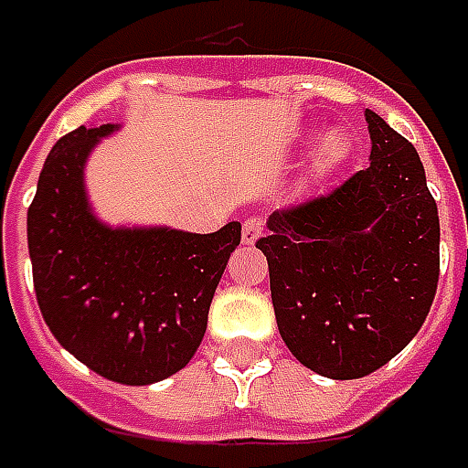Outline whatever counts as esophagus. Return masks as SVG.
Instances as JSON below:
<instances>
[{
    "label": "esophagus",
    "mask_w": 468,
    "mask_h": 468,
    "mask_svg": "<svg viewBox=\"0 0 468 468\" xmlns=\"http://www.w3.org/2000/svg\"><path fill=\"white\" fill-rule=\"evenodd\" d=\"M262 235V218L261 216H250L243 223V243L252 245L258 238Z\"/></svg>",
    "instance_id": "obj_1"
}]
</instances>
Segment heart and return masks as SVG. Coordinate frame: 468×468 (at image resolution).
I'll return each mask as SVG.
<instances>
[{"label": "heart", "instance_id": "1", "mask_svg": "<svg viewBox=\"0 0 468 468\" xmlns=\"http://www.w3.org/2000/svg\"><path fill=\"white\" fill-rule=\"evenodd\" d=\"M342 155H345V144H342V138L337 136V133H332V136L324 138L320 144V148H317V154H314L313 161V171L317 173V176L332 171V168L342 161Z\"/></svg>", "mask_w": 468, "mask_h": 468}]
</instances>
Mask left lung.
Returning <instances> with one entry per match:
<instances>
[{
    "label": "left lung",
    "mask_w": 468,
    "mask_h": 468,
    "mask_svg": "<svg viewBox=\"0 0 468 468\" xmlns=\"http://www.w3.org/2000/svg\"><path fill=\"white\" fill-rule=\"evenodd\" d=\"M365 171L275 210L261 238L287 349L330 379L377 372L421 330L439 282V213L417 148L365 111Z\"/></svg>",
    "instance_id": "left-lung-1"
}]
</instances>
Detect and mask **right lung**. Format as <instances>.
<instances>
[{"label":"right lung","instance_id":"1","mask_svg":"<svg viewBox=\"0 0 468 468\" xmlns=\"http://www.w3.org/2000/svg\"><path fill=\"white\" fill-rule=\"evenodd\" d=\"M113 126L58 138L27 213L37 303L51 335L111 382H161L188 365L240 223L218 233L106 228L89 210L84 164Z\"/></svg>","mask_w":468,"mask_h":468}]
</instances>
